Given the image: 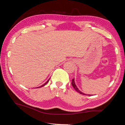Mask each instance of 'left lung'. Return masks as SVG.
Listing matches in <instances>:
<instances>
[{
    "mask_svg": "<svg viewBox=\"0 0 125 125\" xmlns=\"http://www.w3.org/2000/svg\"><path fill=\"white\" fill-rule=\"evenodd\" d=\"M72 86H73V88H74V89L77 91V92H78V93H80V94H83V95H87L86 94H84V93H83V92H82L81 91H80L79 89L78 88V87L77 86V85H76V84H75V81H74V79H72Z\"/></svg>",
    "mask_w": 125,
    "mask_h": 125,
    "instance_id": "8db88e82",
    "label": "left lung"
}]
</instances>
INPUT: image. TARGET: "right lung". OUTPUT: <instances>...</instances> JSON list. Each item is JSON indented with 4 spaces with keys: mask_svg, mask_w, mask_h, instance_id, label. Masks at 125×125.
I'll list each match as a JSON object with an SVG mask.
<instances>
[{
    "mask_svg": "<svg viewBox=\"0 0 125 125\" xmlns=\"http://www.w3.org/2000/svg\"><path fill=\"white\" fill-rule=\"evenodd\" d=\"M50 79H48V80H47V82H46V83H45V84H43V85H41V86H39V87H37V88H41V87H42V86H43L44 85H46V84H47V83H48V81H49V80H50Z\"/></svg>",
    "mask_w": 125,
    "mask_h": 125,
    "instance_id": "obj_1",
    "label": "right lung"
}]
</instances>
